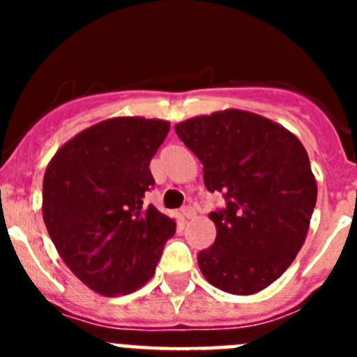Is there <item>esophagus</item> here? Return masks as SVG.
<instances>
[{"instance_id":"esophagus-1","label":"esophagus","mask_w":357,"mask_h":357,"mask_svg":"<svg viewBox=\"0 0 357 357\" xmlns=\"http://www.w3.org/2000/svg\"><path fill=\"white\" fill-rule=\"evenodd\" d=\"M181 214H182V218L189 220V218L195 216V209L191 206H185V207H182V209H181Z\"/></svg>"}]
</instances>
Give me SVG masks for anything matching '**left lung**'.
Here are the masks:
<instances>
[{
    "label": "left lung",
    "instance_id": "left-lung-1",
    "mask_svg": "<svg viewBox=\"0 0 357 357\" xmlns=\"http://www.w3.org/2000/svg\"><path fill=\"white\" fill-rule=\"evenodd\" d=\"M204 164V184L225 198L209 214L213 247L198 254L211 284L252 295L286 272L305 241L317 181L305 148L279 123L247 110L197 116L175 127Z\"/></svg>",
    "mask_w": 357,
    "mask_h": 357
}]
</instances>
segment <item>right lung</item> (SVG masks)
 <instances>
[{
    "instance_id": "right-lung-1",
    "label": "right lung",
    "mask_w": 357,
    "mask_h": 357,
    "mask_svg": "<svg viewBox=\"0 0 357 357\" xmlns=\"http://www.w3.org/2000/svg\"><path fill=\"white\" fill-rule=\"evenodd\" d=\"M162 119L112 118L85 128L50 160L43 218L56 252L87 288L135 291L155 273L175 222L143 198L150 160L166 139Z\"/></svg>"
}]
</instances>
